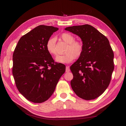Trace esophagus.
Wrapping results in <instances>:
<instances>
[{
  "label": "esophagus",
  "instance_id": "obj_1",
  "mask_svg": "<svg viewBox=\"0 0 126 126\" xmlns=\"http://www.w3.org/2000/svg\"><path fill=\"white\" fill-rule=\"evenodd\" d=\"M70 71V68H69V66H66V69H65L66 73H68V72H69Z\"/></svg>",
  "mask_w": 126,
  "mask_h": 126
}]
</instances>
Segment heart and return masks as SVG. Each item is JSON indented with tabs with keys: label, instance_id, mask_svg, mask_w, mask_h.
<instances>
[{
	"label": "heart",
	"instance_id": "1",
	"mask_svg": "<svg viewBox=\"0 0 126 126\" xmlns=\"http://www.w3.org/2000/svg\"><path fill=\"white\" fill-rule=\"evenodd\" d=\"M60 38L62 41L68 44L64 55H57L55 58V61L59 63H69L74 58H78L81 56L83 50V45L79 41H75L74 36L71 33L64 32L61 34ZM55 37H51L47 40L46 44L47 50L50 54L54 56L56 54Z\"/></svg>",
	"mask_w": 126,
	"mask_h": 126
}]
</instances>
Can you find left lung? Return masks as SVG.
Here are the masks:
<instances>
[{
  "label": "left lung",
  "mask_w": 126,
  "mask_h": 126,
  "mask_svg": "<svg viewBox=\"0 0 126 126\" xmlns=\"http://www.w3.org/2000/svg\"><path fill=\"white\" fill-rule=\"evenodd\" d=\"M65 30L80 37L83 45L81 56L70 66L71 86L80 98L94 100L102 94L110 83L114 69V53L108 39L88 24Z\"/></svg>",
  "instance_id": "left-lung-1"
}]
</instances>
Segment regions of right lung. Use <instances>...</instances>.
<instances>
[{
  "mask_svg": "<svg viewBox=\"0 0 126 126\" xmlns=\"http://www.w3.org/2000/svg\"><path fill=\"white\" fill-rule=\"evenodd\" d=\"M58 28L39 25L23 36L13 54L12 74L19 92L28 100L42 103L54 92L65 66L55 63L46 48Z\"/></svg>",
  "mask_w": 126,
  "mask_h": 126,
  "instance_id": "add662e5",
  "label": "right lung"
}]
</instances>
